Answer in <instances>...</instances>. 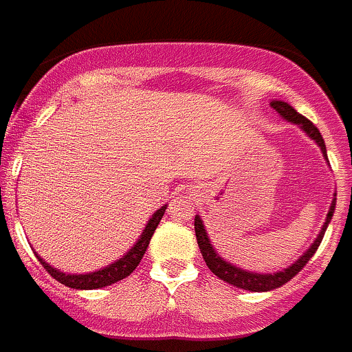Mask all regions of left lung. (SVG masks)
<instances>
[{
  "instance_id": "obj_1",
  "label": "left lung",
  "mask_w": 352,
  "mask_h": 352,
  "mask_svg": "<svg viewBox=\"0 0 352 352\" xmlns=\"http://www.w3.org/2000/svg\"><path fill=\"white\" fill-rule=\"evenodd\" d=\"M271 106L276 109V113L283 117L284 121L298 124L301 131L305 132L309 138H311V140L315 142L316 146L320 148L324 159L328 161V153H326V144H324L322 134H320V131L316 129L315 124L309 121L307 117H303L301 113H298V111L292 108L288 102L273 100L271 102ZM333 210H336V195H333V199H331L330 210H328V214H326V221H324L322 229H320V233L316 235L313 244H311L307 250L303 252L300 258L294 261L292 265H288V267L283 269V271H275V273H254V271H246V269L243 267H236V265H233V263H229L228 260H223L220 254H218V250L212 246L210 239H208V233H206L203 220H201V216H195L197 243H199V248H201V254H203V258L204 261H206L208 269H210L212 273H214L216 276H220L221 280L233 284V286H236V288H243V290H250V292L275 290V288H280L283 284L288 283L292 276L298 275L301 269L305 267V263L315 256L316 248H318L320 243H322L324 231H326L328 223L331 221Z\"/></svg>"
}]
</instances>
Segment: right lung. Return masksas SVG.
Instances as JSON below:
<instances>
[{"instance_id": "right-lung-1", "label": "right lung", "mask_w": 352, "mask_h": 352, "mask_svg": "<svg viewBox=\"0 0 352 352\" xmlns=\"http://www.w3.org/2000/svg\"><path fill=\"white\" fill-rule=\"evenodd\" d=\"M164 210H166V204L161 206L159 210H155V214H153L148 220V223H146L142 235L138 236V241L131 246V250L126 252V254H123L119 260L111 261L109 265L98 269V271L83 273V275H68V273H62L60 269L49 265L41 256H37L36 254L37 260H39V263L47 269V273H49L52 278H56L58 283H62L64 286H68V288H76V290H96V288H104V286H109V284L119 283V280H123L124 276H129L134 269L138 267V263H140V260L144 258V254L148 250V244L149 241H151L153 233H155L159 221H161V218L164 216Z\"/></svg>"}]
</instances>
